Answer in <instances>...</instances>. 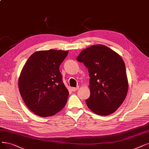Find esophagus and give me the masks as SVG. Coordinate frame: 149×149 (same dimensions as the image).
<instances>
[{"instance_id": "obj_1", "label": "esophagus", "mask_w": 149, "mask_h": 149, "mask_svg": "<svg viewBox=\"0 0 149 149\" xmlns=\"http://www.w3.org/2000/svg\"><path fill=\"white\" fill-rule=\"evenodd\" d=\"M79 88V87H71V91L73 92H75Z\"/></svg>"}]
</instances>
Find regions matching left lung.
<instances>
[{
    "mask_svg": "<svg viewBox=\"0 0 149 149\" xmlns=\"http://www.w3.org/2000/svg\"><path fill=\"white\" fill-rule=\"evenodd\" d=\"M88 68L91 96L88 108L100 116L112 114L126 98L128 84L125 65L121 57L108 47L93 45L76 58Z\"/></svg>",
    "mask_w": 149,
    "mask_h": 149,
    "instance_id": "8db88e82",
    "label": "left lung"
}]
</instances>
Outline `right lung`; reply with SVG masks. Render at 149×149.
<instances>
[{
  "label": "right lung",
  "mask_w": 149,
  "mask_h": 149,
  "mask_svg": "<svg viewBox=\"0 0 149 149\" xmlns=\"http://www.w3.org/2000/svg\"><path fill=\"white\" fill-rule=\"evenodd\" d=\"M68 51H40L30 56L24 66L18 86L27 108L41 117H49L63 108L68 91L59 67Z\"/></svg>",
  "instance_id": "1"
}]
</instances>
